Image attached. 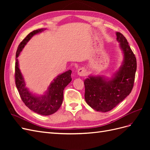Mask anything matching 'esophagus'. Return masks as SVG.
<instances>
[{
	"mask_svg": "<svg viewBox=\"0 0 150 150\" xmlns=\"http://www.w3.org/2000/svg\"><path fill=\"white\" fill-rule=\"evenodd\" d=\"M78 74L79 76H84L86 74V71L84 68H80L78 70Z\"/></svg>",
	"mask_w": 150,
	"mask_h": 150,
	"instance_id": "obj_1",
	"label": "esophagus"
}]
</instances>
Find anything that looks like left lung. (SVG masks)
<instances>
[{"label": "left lung", "mask_w": 150, "mask_h": 150, "mask_svg": "<svg viewBox=\"0 0 150 150\" xmlns=\"http://www.w3.org/2000/svg\"><path fill=\"white\" fill-rule=\"evenodd\" d=\"M123 54L119 70L108 79L104 76H89L84 80L85 101L97 111H111L128 96L133 89L137 71V59L125 36L116 33Z\"/></svg>", "instance_id": "1"}]
</instances>
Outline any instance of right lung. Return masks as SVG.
I'll use <instances>...</instances> for the list:
<instances>
[{
    "label": "right lung",
    "mask_w": 150,
    "mask_h": 150,
    "mask_svg": "<svg viewBox=\"0 0 150 150\" xmlns=\"http://www.w3.org/2000/svg\"><path fill=\"white\" fill-rule=\"evenodd\" d=\"M46 29H39L31 32L18 46L16 56L15 81L16 85L22 101L30 110L40 115L48 116L54 114L61 107L63 101V91L71 80V70L58 75L50 84L45 94L38 96L32 93L25 86L23 76L19 67L17 57L26 44L35 34L41 33Z\"/></svg>",
    "instance_id": "add662e5"
}]
</instances>
